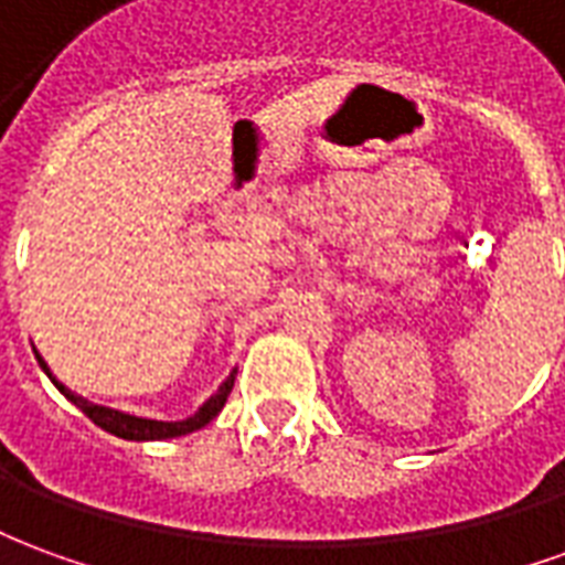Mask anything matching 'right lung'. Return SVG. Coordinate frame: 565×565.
<instances>
[{"label":"right lung","mask_w":565,"mask_h":565,"mask_svg":"<svg viewBox=\"0 0 565 565\" xmlns=\"http://www.w3.org/2000/svg\"><path fill=\"white\" fill-rule=\"evenodd\" d=\"M39 356V366L47 372V379L54 381L56 391L66 396L68 403H75L84 412V415L90 417L93 424L103 426L105 433H111L117 438H129V441H162V438H178V436H186V433H193V429H202L205 424H211L214 417L221 415V408L226 405V396L233 391L235 384V372H230V379L223 381L217 393L211 396L209 403L199 408L196 415L186 417V420H148V417H136V415H127V412H117V408H105V405H96L90 399H84L78 393H72L66 384H60L54 379V372L47 369V363Z\"/></svg>","instance_id":"1"}]
</instances>
